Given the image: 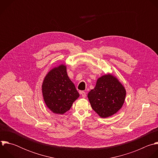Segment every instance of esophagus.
<instances>
[{
    "label": "esophagus",
    "mask_w": 158,
    "mask_h": 158,
    "mask_svg": "<svg viewBox=\"0 0 158 158\" xmlns=\"http://www.w3.org/2000/svg\"><path fill=\"white\" fill-rule=\"evenodd\" d=\"M81 96H82L83 98H86V93L85 91H81Z\"/></svg>",
    "instance_id": "obj_1"
}]
</instances>
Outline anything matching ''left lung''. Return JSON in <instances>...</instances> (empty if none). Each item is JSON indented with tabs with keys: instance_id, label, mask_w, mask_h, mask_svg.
I'll return each instance as SVG.
<instances>
[{
	"instance_id": "1",
	"label": "left lung",
	"mask_w": 158,
	"mask_h": 158,
	"mask_svg": "<svg viewBox=\"0 0 158 158\" xmlns=\"http://www.w3.org/2000/svg\"><path fill=\"white\" fill-rule=\"evenodd\" d=\"M125 97L124 86L110 74L99 78L95 87L88 94L92 108L102 118L111 116L120 110Z\"/></svg>"
}]
</instances>
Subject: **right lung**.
I'll list each match as a JSON object with an SVG mask.
<instances>
[{"label": "right lung", "instance_id": "obj_1", "mask_svg": "<svg viewBox=\"0 0 158 158\" xmlns=\"http://www.w3.org/2000/svg\"><path fill=\"white\" fill-rule=\"evenodd\" d=\"M42 93L47 107L53 113L61 114L70 109L80 95L64 65L48 73L43 82Z\"/></svg>", "mask_w": 158, "mask_h": 158}]
</instances>
